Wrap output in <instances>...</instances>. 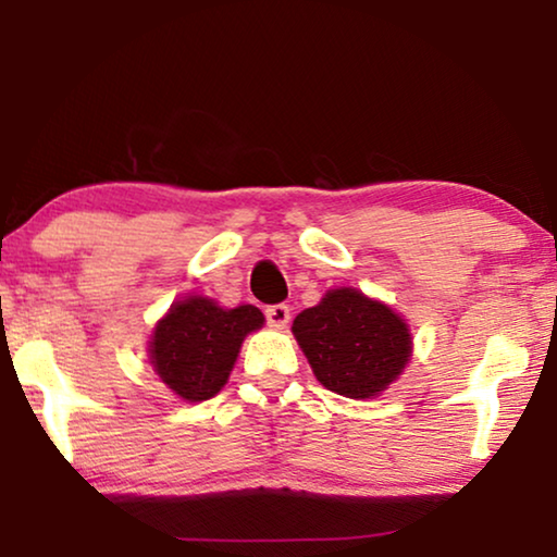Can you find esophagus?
<instances>
[{
  "label": "esophagus",
  "instance_id": "obj_1",
  "mask_svg": "<svg viewBox=\"0 0 557 557\" xmlns=\"http://www.w3.org/2000/svg\"><path fill=\"white\" fill-rule=\"evenodd\" d=\"M267 323L274 329H285L287 321H290V306H285V302H274V306H267Z\"/></svg>",
  "mask_w": 557,
  "mask_h": 557
}]
</instances>
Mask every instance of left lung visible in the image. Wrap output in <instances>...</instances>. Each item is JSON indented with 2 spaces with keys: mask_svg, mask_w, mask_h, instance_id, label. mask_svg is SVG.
Segmentation results:
<instances>
[{
  "mask_svg": "<svg viewBox=\"0 0 557 557\" xmlns=\"http://www.w3.org/2000/svg\"><path fill=\"white\" fill-rule=\"evenodd\" d=\"M293 334L323 388L347 398L385 391L406 368L411 334L400 315L360 290H329L295 315Z\"/></svg>",
  "mask_w": 557,
  "mask_h": 557,
  "instance_id": "8db88e82",
  "label": "left lung"
}]
</instances>
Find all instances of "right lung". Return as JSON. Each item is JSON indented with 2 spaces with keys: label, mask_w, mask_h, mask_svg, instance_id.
Segmentation results:
<instances>
[{
  "label": "right lung",
  "mask_w": 557,
  "mask_h": 557,
  "mask_svg": "<svg viewBox=\"0 0 557 557\" xmlns=\"http://www.w3.org/2000/svg\"><path fill=\"white\" fill-rule=\"evenodd\" d=\"M262 323L255 306L221 308L197 295L174 302L153 331V370L180 398H213L226 385L244 336Z\"/></svg>",
  "instance_id": "obj_1"
}]
</instances>
